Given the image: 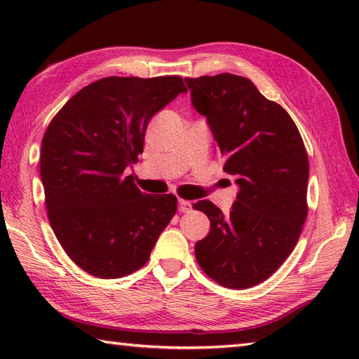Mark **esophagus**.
<instances>
[{
  "label": "esophagus",
  "mask_w": 359,
  "mask_h": 359,
  "mask_svg": "<svg viewBox=\"0 0 359 359\" xmlns=\"http://www.w3.org/2000/svg\"><path fill=\"white\" fill-rule=\"evenodd\" d=\"M191 210V202L184 201V199H179V211L180 212H188Z\"/></svg>",
  "instance_id": "34e87169"
}]
</instances>
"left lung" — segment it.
Here are the masks:
<instances>
[{"mask_svg":"<svg viewBox=\"0 0 359 359\" xmlns=\"http://www.w3.org/2000/svg\"><path fill=\"white\" fill-rule=\"evenodd\" d=\"M185 81L225 158L224 171L239 185L228 215L210 201L194 203L211 224L196 242V259L222 287L250 288L270 278L299 239L309 211L307 151L288 112L251 80L219 74Z\"/></svg>","mask_w":359,"mask_h":359,"instance_id":"1","label":"left lung"}]
</instances>
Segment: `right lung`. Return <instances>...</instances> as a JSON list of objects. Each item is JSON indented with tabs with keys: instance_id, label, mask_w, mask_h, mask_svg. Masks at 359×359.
Segmentation results:
<instances>
[{
	"instance_id": "right-lung-1",
	"label": "right lung",
	"mask_w": 359,
	"mask_h": 359,
	"mask_svg": "<svg viewBox=\"0 0 359 359\" xmlns=\"http://www.w3.org/2000/svg\"><path fill=\"white\" fill-rule=\"evenodd\" d=\"M187 88L171 77H108L79 90L46 129L40 174L53 233L81 270L131 274L177 210L172 194H144L126 168L143 152L156 112Z\"/></svg>"
}]
</instances>
